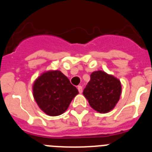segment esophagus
Wrapping results in <instances>:
<instances>
[{
  "instance_id": "1",
  "label": "esophagus",
  "mask_w": 152,
  "mask_h": 152,
  "mask_svg": "<svg viewBox=\"0 0 152 152\" xmlns=\"http://www.w3.org/2000/svg\"><path fill=\"white\" fill-rule=\"evenodd\" d=\"M77 90H78V92L80 93V94H81L82 93V87L81 86H77Z\"/></svg>"
}]
</instances>
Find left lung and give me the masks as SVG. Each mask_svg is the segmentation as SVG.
<instances>
[{"label":"left lung","mask_w":152,"mask_h":152,"mask_svg":"<svg viewBox=\"0 0 152 152\" xmlns=\"http://www.w3.org/2000/svg\"><path fill=\"white\" fill-rule=\"evenodd\" d=\"M122 93L120 80L103 71L91 73V80L83 94L90 106L100 113H107L116 107Z\"/></svg>","instance_id":"obj_1"}]
</instances>
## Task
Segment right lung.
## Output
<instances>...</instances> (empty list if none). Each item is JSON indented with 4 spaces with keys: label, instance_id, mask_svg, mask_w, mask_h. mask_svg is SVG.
I'll return each mask as SVG.
<instances>
[{
    "label": "right lung",
    "instance_id": "add662e5",
    "mask_svg": "<svg viewBox=\"0 0 152 152\" xmlns=\"http://www.w3.org/2000/svg\"><path fill=\"white\" fill-rule=\"evenodd\" d=\"M78 91L58 70L42 73L33 84V95L41 110L50 116L64 113Z\"/></svg>",
    "mask_w": 152,
    "mask_h": 152
}]
</instances>
